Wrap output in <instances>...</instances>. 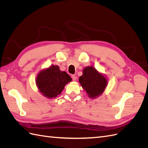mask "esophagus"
<instances>
[{"instance_id": "esophagus-1", "label": "esophagus", "mask_w": 148, "mask_h": 148, "mask_svg": "<svg viewBox=\"0 0 148 148\" xmlns=\"http://www.w3.org/2000/svg\"><path fill=\"white\" fill-rule=\"evenodd\" d=\"M71 78H72V79L73 80V81H75L76 79H77V77H76L75 75H71Z\"/></svg>"}]
</instances>
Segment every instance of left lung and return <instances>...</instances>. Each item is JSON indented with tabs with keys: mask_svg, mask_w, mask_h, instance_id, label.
<instances>
[{
	"mask_svg": "<svg viewBox=\"0 0 148 148\" xmlns=\"http://www.w3.org/2000/svg\"><path fill=\"white\" fill-rule=\"evenodd\" d=\"M79 82L89 97L96 98L101 95L107 85V79L93 66H86L83 70V75L79 78Z\"/></svg>",
	"mask_w": 148,
	"mask_h": 148,
	"instance_id": "left-lung-1",
	"label": "left lung"
}]
</instances>
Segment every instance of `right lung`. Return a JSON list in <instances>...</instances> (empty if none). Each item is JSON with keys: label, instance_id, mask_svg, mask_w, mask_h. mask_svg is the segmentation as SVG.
Masks as SVG:
<instances>
[{"label": "right lung", "instance_id": "obj_1", "mask_svg": "<svg viewBox=\"0 0 148 148\" xmlns=\"http://www.w3.org/2000/svg\"><path fill=\"white\" fill-rule=\"evenodd\" d=\"M71 80L65 71H60L59 66L52 65L40 71L36 83L39 92L45 97L52 99L60 95L65 84Z\"/></svg>", "mask_w": 148, "mask_h": 148}]
</instances>
